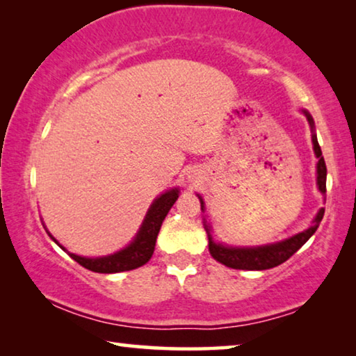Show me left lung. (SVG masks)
<instances>
[{"label": "left lung", "instance_id": "1", "mask_svg": "<svg viewBox=\"0 0 356 356\" xmlns=\"http://www.w3.org/2000/svg\"><path fill=\"white\" fill-rule=\"evenodd\" d=\"M308 120L311 126V140H313V150L314 155L318 157V165H316V183H318V189L323 194H325V178H327V168H325V162L323 157V152H321L318 138H316L314 131V120L306 110H301ZM199 201H201V211L204 212L206 209V204H204V199L199 196ZM324 217V209H319L316 217L313 218V223L306 228V230L296 233V235L285 238V240L277 241V243H269V245H261V246H228L223 245V243L213 241L211 235V225H209L206 218H204V228H206L207 236H209V252L213 259L220 262V264L232 267V269H241V270H266L272 269V267L280 266L282 262H285L289 257L295 254L296 251L300 250L301 246L305 245L306 241L309 240L311 236L314 235V232L318 230L321 220Z\"/></svg>", "mask_w": 356, "mask_h": 356}]
</instances>
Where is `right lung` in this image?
<instances>
[{
	"mask_svg": "<svg viewBox=\"0 0 356 356\" xmlns=\"http://www.w3.org/2000/svg\"><path fill=\"white\" fill-rule=\"evenodd\" d=\"M179 196V189L172 188L168 191L160 194L154 202L150 204L147 213H145L143 225H140L139 232L136 233L134 240L129 243L123 250L113 252V254L102 256V257H84L77 256L74 252H67L55 238L47 232L53 241L56 243L61 250H65L76 262H79L82 267L89 269L92 272H99V274H115V272H124L133 270L138 267L144 266L154 254L155 241H157V235L162 227V222L167 217L170 209L173 207L175 201Z\"/></svg>",
	"mask_w": 356,
	"mask_h": 356,
	"instance_id": "add662e5",
	"label": "right lung"
}]
</instances>
